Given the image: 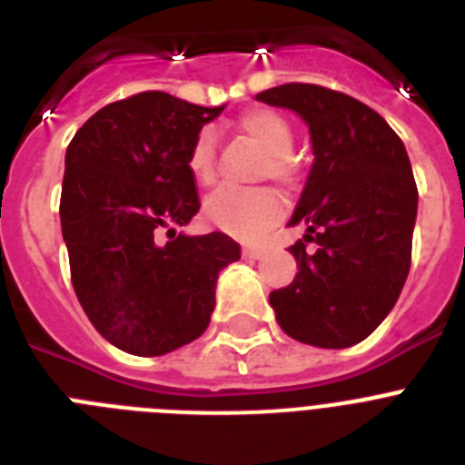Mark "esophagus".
Wrapping results in <instances>:
<instances>
[{"instance_id": "34e87169", "label": "esophagus", "mask_w": 465, "mask_h": 465, "mask_svg": "<svg viewBox=\"0 0 465 465\" xmlns=\"http://www.w3.org/2000/svg\"><path fill=\"white\" fill-rule=\"evenodd\" d=\"M242 256H244L246 261H256V258L262 256V249L261 246H244V249H242Z\"/></svg>"}]
</instances>
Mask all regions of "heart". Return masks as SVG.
<instances>
[{
	"mask_svg": "<svg viewBox=\"0 0 465 465\" xmlns=\"http://www.w3.org/2000/svg\"><path fill=\"white\" fill-rule=\"evenodd\" d=\"M237 130L268 155L262 174L286 188L298 183V167L289 155L295 142L293 127L279 111L265 106L244 111L237 118ZM186 165L200 186H212L216 182V149H213V134L209 130H203L193 139ZM204 216L213 228L223 230L228 235L253 240L282 216V200L270 188H249V191L223 188L204 203Z\"/></svg>",
	"mask_w": 465,
	"mask_h": 465,
	"instance_id": "b5f03b06",
	"label": "heart"
}]
</instances>
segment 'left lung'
<instances>
[{"label":"left lung","mask_w":465,"mask_h":465,"mask_svg":"<svg viewBox=\"0 0 465 465\" xmlns=\"http://www.w3.org/2000/svg\"><path fill=\"white\" fill-rule=\"evenodd\" d=\"M258 100L305 118L314 149L291 219L307 225L289 249L298 272L270 305L298 342L359 344L396 305L412 262L419 193L405 143L375 109L323 85L283 84Z\"/></svg>","instance_id":"8db88e82"}]
</instances>
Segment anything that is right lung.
I'll return each instance as SVG.
<instances>
[{
	"mask_svg": "<svg viewBox=\"0 0 465 465\" xmlns=\"http://www.w3.org/2000/svg\"><path fill=\"white\" fill-rule=\"evenodd\" d=\"M221 111L149 90L106 104L67 146L60 221L74 291L127 354L163 356L200 338L216 277L242 256L223 232L174 230L200 209L188 151Z\"/></svg>",
	"mask_w": 465,
	"mask_h": 465,
	"instance_id": "right-lung-1",
	"label": "right lung"
}]
</instances>
